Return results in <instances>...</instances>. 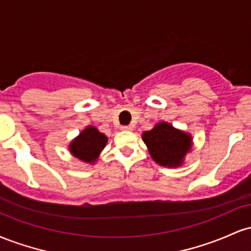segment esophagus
I'll return each mask as SVG.
<instances>
[{"instance_id": "1", "label": "esophagus", "mask_w": 251, "mask_h": 251, "mask_svg": "<svg viewBox=\"0 0 251 251\" xmlns=\"http://www.w3.org/2000/svg\"><path fill=\"white\" fill-rule=\"evenodd\" d=\"M123 131H132L133 129V126L132 125H126V126H122Z\"/></svg>"}]
</instances>
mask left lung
<instances>
[{
  "mask_svg": "<svg viewBox=\"0 0 251 251\" xmlns=\"http://www.w3.org/2000/svg\"><path fill=\"white\" fill-rule=\"evenodd\" d=\"M143 140L152 159L168 168L180 166L192 145L191 135L165 122L158 123L152 129L144 132Z\"/></svg>",
  "mask_w": 251,
  "mask_h": 251,
  "instance_id": "1",
  "label": "left lung"
}]
</instances>
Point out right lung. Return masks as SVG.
<instances>
[{
    "label": "right lung",
    "mask_w": 251,
    "mask_h": 251,
    "mask_svg": "<svg viewBox=\"0 0 251 251\" xmlns=\"http://www.w3.org/2000/svg\"><path fill=\"white\" fill-rule=\"evenodd\" d=\"M107 137L94 126H87L70 144V151L74 157L85 163L97 162L100 152L107 144Z\"/></svg>",
    "instance_id": "right-lung-1"
}]
</instances>
